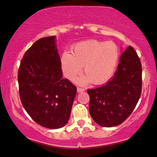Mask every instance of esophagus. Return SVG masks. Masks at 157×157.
<instances>
[{"label": "esophagus", "mask_w": 157, "mask_h": 157, "mask_svg": "<svg viewBox=\"0 0 157 157\" xmlns=\"http://www.w3.org/2000/svg\"><path fill=\"white\" fill-rule=\"evenodd\" d=\"M77 93H82V92L85 91V89L84 88H81V87H77Z\"/></svg>", "instance_id": "esophagus-1"}]
</instances>
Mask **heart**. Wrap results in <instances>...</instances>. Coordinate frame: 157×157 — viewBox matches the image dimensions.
<instances>
[{
    "instance_id": "b5f03b06",
    "label": "heart",
    "mask_w": 157,
    "mask_h": 157,
    "mask_svg": "<svg viewBox=\"0 0 157 157\" xmlns=\"http://www.w3.org/2000/svg\"><path fill=\"white\" fill-rule=\"evenodd\" d=\"M119 51L113 42H103L95 39L81 41L72 49V54L64 52L60 65L66 78L73 81L81 73L83 66L86 74L77 80L79 84L91 82L100 85L112 77L118 64Z\"/></svg>"
}]
</instances>
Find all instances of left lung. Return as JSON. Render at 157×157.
I'll return each instance as SVG.
<instances>
[{
  "instance_id": "obj_1",
  "label": "left lung",
  "mask_w": 157,
  "mask_h": 157,
  "mask_svg": "<svg viewBox=\"0 0 157 157\" xmlns=\"http://www.w3.org/2000/svg\"><path fill=\"white\" fill-rule=\"evenodd\" d=\"M142 68L134 49L122 54L114 77L105 85L87 90L90 114L103 127L122 124L133 112L141 93Z\"/></svg>"
}]
</instances>
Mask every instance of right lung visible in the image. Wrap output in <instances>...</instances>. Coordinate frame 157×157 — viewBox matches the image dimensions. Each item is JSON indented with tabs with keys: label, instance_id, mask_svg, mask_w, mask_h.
<instances>
[{
	"label": "right lung",
	"instance_id": "right-lung-1",
	"mask_svg": "<svg viewBox=\"0 0 157 157\" xmlns=\"http://www.w3.org/2000/svg\"><path fill=\"white\" fill-rule=\"evenodd\" d=\"M55 36L37 40L25 52L18 72L21 101L31 118L56 129L70 118L77 87L62 78Z\"/></svg>",
	"mask_w": 157,
	"mask_h": 157
}]
</instances>
